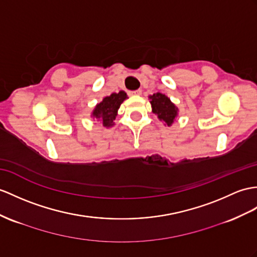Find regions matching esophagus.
<instances>
[{"mask_svg":"<svg viewBox=\"0 0 257 257\" xmlns=\"http://www.w3.org/2000/svg\"><path fill=\"white\" fill-rule=\"evenodd\" d=\"M130 95H134V96H141L142 95V90L141 89H137L134 91H130Z\"/></svg>","mask_w":257,"mask_h":257,"instance_id":"1","label":"esophagus"}]
</instances>
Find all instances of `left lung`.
Wrapping results in <instances>:
<instances>
[{
	"instance_id": "left-lung-1",
	"label": "left lung",
	"mask_w": 257,
	"mask_h": 257,
	"mask_svg": "<svg viewBox=\"0 0 257 257\" xmlns=\"http://www.w3.org/2000/svg\"><path fill=\"white\" fill-rule=\"evenodd\" d=\"M149 99L153 112L158 116L159 120L164 122L165 125L167 124L168 126L172 125L178 116V108L171 102V100L160 92H156L153 96H149Z\"/></svg>"
}]
</instances>
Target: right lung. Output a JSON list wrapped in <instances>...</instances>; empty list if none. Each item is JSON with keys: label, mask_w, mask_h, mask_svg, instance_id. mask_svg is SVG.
Returning a JSON list of instances; mask_svg holds the SVG:
<instances>
[{"label": "right lung", "mask_w": 257, "mask_h": 257, "mask_svg": "<svg viewBox=\"0 0 257 257\" xmlns=\"http://www.w3.org/2000/svg\"><path fill=\"white\" fill-rule=\"evenodd\" d=\"M127 98L126 92L121 90L117 93H111L110 96L102 99V101L98 103L92 111L93 117L102 123L103 126L110 127L113 125V120L117 115V110L120 108L121 103Z\"/></svg>", "instance_id": "right-lung-1"}]
</instances>
